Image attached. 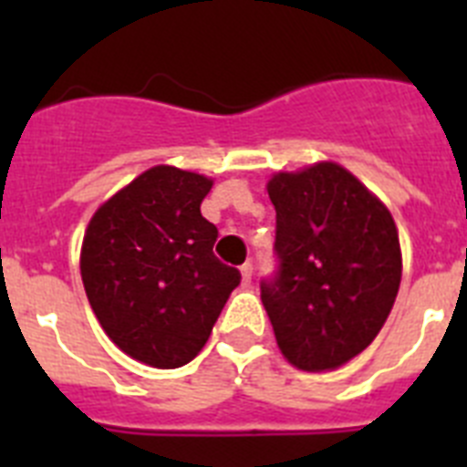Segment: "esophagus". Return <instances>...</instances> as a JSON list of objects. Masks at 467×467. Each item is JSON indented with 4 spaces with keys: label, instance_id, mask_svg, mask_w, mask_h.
<instances>
[{
    "label": "esophagus",
    "instance_id": "esophagus-1",
    "mask_svg": "<svg viewBox=\"0 0 467 467\" xmlns=\"http://www.w3.org/2000/svg\"><path fill=\"white\" fill-rule=\"evenodd\" d=\"M241 275H243V283H245V285L253 283V264H250V262L243 264V266H241Z\"/></svg>",
    "mask_w": 467,
    "mask_h": 467
}]
</instances>
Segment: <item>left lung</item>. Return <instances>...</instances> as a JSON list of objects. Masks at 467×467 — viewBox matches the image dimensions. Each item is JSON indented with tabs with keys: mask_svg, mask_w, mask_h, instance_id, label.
I'll use <instances>...</instances> for the list:
<instances>
[{
	"mask_svg": "<svg viewBox=\"0 0 467 467\" xmlns=\"http://www.w3.org/2000/svg\"><path fill=\"white\" fill-rule=\"evenodd\" d=\"M274 275L259 283L283 356L299 369L344 365L377 339L402 275L386 205L337 163L278 172Z\"/></svg>",
	"mask_w": 467,
	"mask_h": 467,
	"instance_id": "obj_1",
	"label": "left lung"
}]
</instances>
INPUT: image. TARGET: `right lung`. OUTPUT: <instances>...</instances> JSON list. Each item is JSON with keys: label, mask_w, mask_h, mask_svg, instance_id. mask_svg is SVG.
Here are the masks:
<instances>
[{"label": "right lung", "mask_w": 467, "mask_h": 467, "mask_svg": "<svg viewBox=\"0 0 467 467\" xmlns=\"http://www.w3.org/2000/svg\"><path fill=\"white\" fill-rule=\"evenodd\" d=\"M213 180L172 166L142 172L93 214L81 247L90 308L135 360L175 369L198 356L241 271L214 257L201 214Z\"/></svg>", "instance_id": "right-lung-1"}]
</instances>
